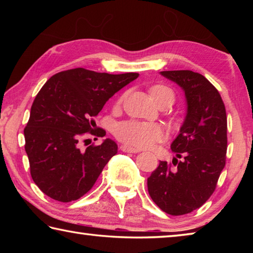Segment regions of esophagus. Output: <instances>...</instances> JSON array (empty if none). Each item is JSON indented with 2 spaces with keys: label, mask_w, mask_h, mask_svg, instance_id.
Wrapping results in <instances>:
<instances>
[{
  "label": "esophagus",
  "mask_w": 253,
  "mask_h": 253,
  "mask_svg": "<svg viewBox=\"0 0 253 253\" xmlns=\"http://www.w3.org/2000/svg\"><path fill=\"white\" fill-rule=\"evenodd\" d=\"M121 149H122L123 152H125V153H139V152H140L139 149L132 148V147H130V146H128V145H122Z\"/></svg>",
  "instance_id": "34e87169"
}]
</instances>
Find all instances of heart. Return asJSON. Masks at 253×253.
Listing matches in <instances>:
<instances>
[{
  "label": "heart",
  "mask_w": 253,
  "mask_h": 253,
  "mask_svg": "<svg viewBox=\"0 0 253 253\" xmlns=\"http://www.w3.org/2000/svg\"><path fill=\"white\" fill-rule=\"evenodd\" d=\"M153 99L157 101L163 97H169L174 101V93L165 85L157 84L149 89ZM115 135L121 142L137 148H147L165 138V131L160 125L138 121H127L118 124Z\"/></svg>",
  "instance_id": "obj_1"
}]
</instances>
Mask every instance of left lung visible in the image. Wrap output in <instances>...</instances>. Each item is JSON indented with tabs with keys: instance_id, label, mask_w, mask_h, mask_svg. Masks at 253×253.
Here are the masks:
<instances>
[{
	"instance_id": "obj_1",
	"label": "left lung",
	"mask_w": 253,
	"mask_h": 253,
	"mask_svg": "<svg viewBox=\"0 0 253 253\" xmlns=\"http://www.w3.org/2000/svg\"><path fill=\"white\" fill-rule=\"evenodd\" d=\"M160 74L182 88L186 115L170 144L175 169L161 161L147 178V187L162 211L183 215L207 202L225 166V107L216 88L198 72L173 70Z\"/></svg>"
}]
</instances>
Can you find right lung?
Here are the masks:
<instances>
[{
    "instance_id": "add662e5",
    "label": "right lung",
    "mask_w": 253,
    "mask_h": 253,
    "mask_svg": "<svg viewBox=\"0 0 253 253\" xmlns=\"http://www.w3.org/2000/svg\"><path fill=\"white\" fill-rule=\"evenodd\" d=\"M138 76L76 68L55 74L38 92L24 128L25 152L32 179L45 195L71 202L91 190L118 146L106 138L99 146L81 151L79 140L85 132L106 135L101 128L96 129L93 117Z\"/></svg>"
}]
</instances>
